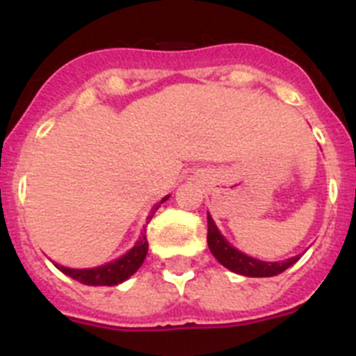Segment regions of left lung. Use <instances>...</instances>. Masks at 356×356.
<instances>
[{
	"label": "left lung",
	"mask_w": 356,
	"mask_h": 356,
	"mask_svg": "<svg viewBox=\"0 0 356 356\" xmlns=\"http://www.w3.org/2000/svg\"><path fill=\"white\" fill-rule=\"evenodd\" d=\"M207 221H209V234H207V242H209V248L212 251V254L216 257L219 262L225 267H228L229 271L237 273V275L244 276H253V278H266V276H276L280 273H284L285 269L296 264L300 260V254L298 257H292V259L285 260V262H262V260L251 259L248 254L241 253L238 250L232 248L228 242L225 241L219 229L213 225L212 217L207 216Z\"/></svg>",
	"instance_id": "obj_1"
}]
</instances>
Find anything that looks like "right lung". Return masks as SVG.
I'll list each match as a JSON object with an SVG mask.
<instances>
[{
	"label": "right lung",
	"mask_w": 356,
	"mask_h": 356,
	"mask_svg": "<svg viewBox=\"0 0 356 356\" xmlns=\"http://www.w3.org/2000/svg\"><path fill=\"white\" fill-rule=\"evenodd\" d=\"M168 200V197H163L160 203ZM160 205H156L153 209L149 216V221L153 213L159 210ZM147 221V222H149ZM147 254V238L146 234H143L137 241L134 248L128 251L127 254H122L121 259L114 260V262L105 264V266H99V267H92V269H69V267L64 266H56L60 269L64 275L71 276L72 280H76L80 284L83 285H118L121 282H124L127 278H130L140 266H143L144 259H146Z\"/></svg>",
	"instance_id": "obj_1"
}]
</instances>
